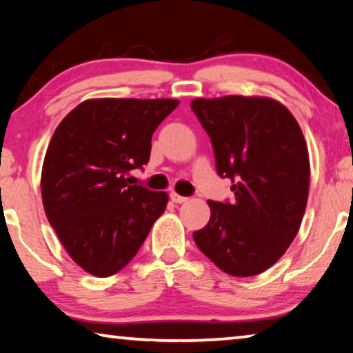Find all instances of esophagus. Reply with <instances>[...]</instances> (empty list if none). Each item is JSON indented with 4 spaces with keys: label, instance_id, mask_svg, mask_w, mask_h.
Here are the masks:
<instances>
[{
    "label": "esophagus",
    "instance_id": "34e87169",
    "mask_svg": "<svg viewBox=\"0 0 353 353\" xmlns=\"http://www.w3.org/2000/svg\"><path fill=\"white\" fill-rule=\"evenodd\" d=\"M170 200L173 203H184L188 200V197H183V195L176 194V192H172L170 194Z\"/></svg>",
    "mask_w": 353,
    "mask_h": 353
}]
</instances>
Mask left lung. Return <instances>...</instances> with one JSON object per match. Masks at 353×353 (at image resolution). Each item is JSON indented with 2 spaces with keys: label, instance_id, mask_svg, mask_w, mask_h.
<instances>
[{
  "label": "left lung",
  "instance_id": "left-lung-1",
  "mask_svg": "<svg viewBox=\"0 0 353 353\" xmlns=\"http://www.w3.org/2000/svg\"><path fill=\"white\" fill-rule=\"evenodd\" d=\"M191 108L235 195L208 200L211 218L194 241L224 273L256 276L283 257L300 229L309 191L305 137L294 115L267 97L195 99Z\"/></svg>",
  "mask_w": 353,
  "mask_h": 353
}]
</instances>
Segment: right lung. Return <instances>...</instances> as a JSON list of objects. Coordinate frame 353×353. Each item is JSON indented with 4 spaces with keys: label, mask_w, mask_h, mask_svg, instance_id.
<instances>
[{
    "label": "right lung",
    "mask_w": 353,
    "mask_h": 353,
    "mask_svg": "<svg viewBox=\"0 0 353 353\" xmlns=\"http://www.w3.org/2000/svg\"><path fill=\"white\" fill-rule=\"evenodd\" d=\"M175 99H90L64 120L42 165L47 219L77 265L107 278L131 262L169 195L126 175L150 161L156 128Z\"/></svg>",
    "instance_id": "right-lung-1"
}]
</instances>
